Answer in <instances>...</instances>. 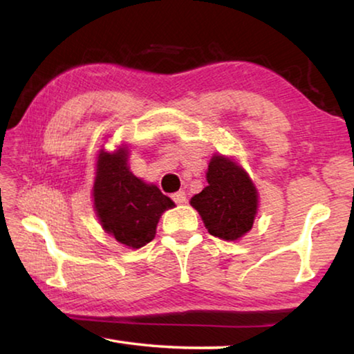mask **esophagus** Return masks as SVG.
Masks as SVG:
<instances>
[{
  "label": "esophagus",
  "mask_w": 354,
  "mask_h": 354,
  "mask_svg": "<svg viewBox=\"0 0 354 354\" xmlns=\"http://www.w3.org/2000/svg\"><path fill=\"white\" fill-rule=\"evenodd\" d=\"M171 198H173V201L178 203V205H183V203L187 201V195H185L184 190H179V192H176V194L171 195Z\"/></svg>",
  "instance_id": "esophagus-1"
}]
</instances>
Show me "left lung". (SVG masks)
Instances as JSON below:
<instances>
[{"mask_svg": "<svg viewBox=\"0 0 354 354\" xmlns=\"http://www.w3.org/2000/svg\"><path fill=\"white\" fill-rule=\"evenodd\" d=\"M207 185L192 196L190 205L201 215L209 234L239 241L253 227L257 214V190L248 173L234 160L212 156L206 173Z\"/></svg>", "mask_w": 354, "mask_h": 354, "instance_id": "8db88e82", "label": "left lung"}]
</instances>
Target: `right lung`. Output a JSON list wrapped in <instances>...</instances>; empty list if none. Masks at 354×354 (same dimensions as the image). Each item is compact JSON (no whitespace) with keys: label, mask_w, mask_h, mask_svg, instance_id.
<instances>
[{"label":"right lung","mask_w":354,"mask_h":354,"mask_svg":"<svg viewBox=\"0 0 354 354\" xmlns=\"http://www.w3.org/2000/svg\"><path fill=\"white\" fill-rule=\"evenodd\" d=\"M93 206L107 234L129 248H140L153 241L160 215L175 203L129 171L128 149L122 147L98 154Z\"/></svg>","instance_id":"add662e5"}]
</instances>
